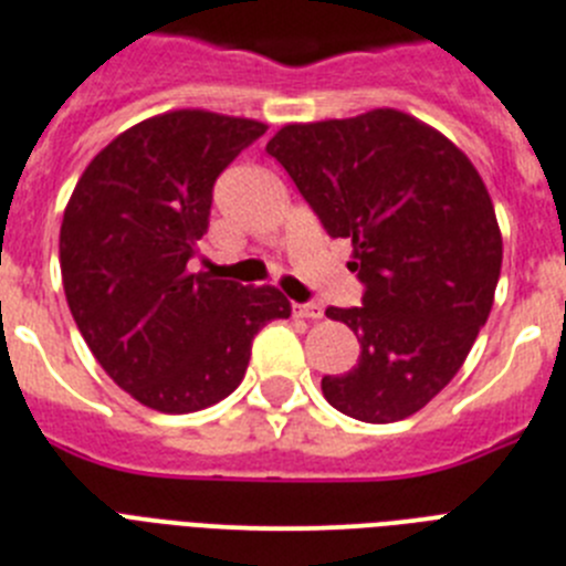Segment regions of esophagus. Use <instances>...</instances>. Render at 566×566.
I'll return each instance as SVG.
<instances>
[{"instance_id":"obj_1","label":"esophagus","mask_w":566,"mask_h":566,"mask_svg":"<svg viewBox=\"0 0 566 566\" xmlns=\"http://www.w3.org/2000/svg\"><path fill=\"white\" fill-rule=\"evenodd\" d=\"M293 315H298V318H307V321H318L321 315H324V307L315 302L310 304H293Z\"/></svg>"}]
</instances>
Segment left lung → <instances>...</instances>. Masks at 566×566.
<instances>
[{
	"mask_svg": "<svg viewBox=\"0 0 566 566\" xmlns=\"http://www.w3.org/2000/svg\"><path fill=\"white\" fill-rule=\"evenodd\" d=\"M295 188L333 239H353L360 307H329L360 340L358 366L324 375L340 415L395 422L460 371L485 327L502 233L473 163L446 135L397 109L287 124L271 137Z\"/></svg>",
	"mask_w": 566,
	"mask_h": 566,
	"instance_id": "1",
	"label": "left lung"
}]
</instances>
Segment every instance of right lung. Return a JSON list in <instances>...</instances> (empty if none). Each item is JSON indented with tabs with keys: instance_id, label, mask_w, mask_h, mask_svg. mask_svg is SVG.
<instances>
[{
	"instance_id": "obj_1",
	"label": "right lung",
	"mask_w": 566,
	"mask_h": 566,
	"mask_svg": "<svg viewBox=\"0 0 566 566\" xmlns=\"http://www.w3.org/2000/svg\"><path fill=\"white\" fill-rule=\"evenodd\" d=\"M264 132L202 109L155 115L93 157L64 208L70 313L106 375L163 415L220 403L245 378L253 335L290 315L271 284L188 273L213 182Z\"/></svg>"
}]
</instances>
